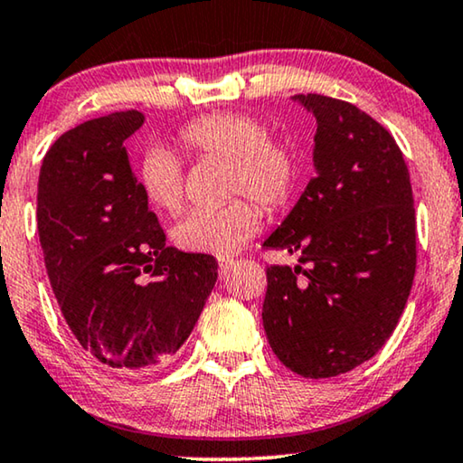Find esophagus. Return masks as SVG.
<instances>
[{"label":"esophagus","instance_id":"1","mask_svg":"<svg viewBox=\"0 0 463 463\" xmlns=\"http://www.w3.org/2000/svg\"><path fill=\"white\" fill-rule=\"evenodd\" d=\"M233 265H236V261H233V259H219V276H221V280H225L227 276H230V271H232V268Z\"/></svg>","mask_w":463,"mask_h":463}]
</instances>
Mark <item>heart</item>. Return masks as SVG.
Wrapping results in <instances>:
<instances>
[{"label": "heart", "mask_w": 463, "mask_h": 463, "mask_svg": "<svg viewBox=\"0 0 463 463\" xmlns=\"http://www.w3.org/2000/svg\"><path fill=\"white\" fill-rule=\"evenodd\" d=\"M181 141L198 156L225 160V192L249 194L265 208H278L293 194L299 176V154L287 138L268 137L261 119L250 113H208L181 130ZM138 185L151 206L176 213L185 198L181 162L162 147L145 151ZM259 208L249 198L223 206L194 208L173 227L179 249L200 255L230 257L257 232Z\"/></svg>", "instance_id": "b5f03b06"}]
</instances>
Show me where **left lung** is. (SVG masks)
<instances>
[{
	"mask_svg": "<svg viewBox=\"0 0 463 463\" xmlns=\"http://www.w3.org/2000/svg\"><path fill=\"white\" fill-rule=\"evenodd\" d=\"M293 100L316 118V176L263 242L301 263L268 268L263 328L284 366L322 379L366 363L394 333L413 287L415 208L382 124L339 99Z\"/></svg>",
	"mask_w": 463,
	"mask_h": 463,
	"instance_id": "left-lung-1",
	"label": "left lung"
}]
</instances>
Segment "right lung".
Masks as SVG:
<instances>
[{
  "label": "right lung",
  "instance_id": "1",
  "mask_svg": "<svg viewBox=\"0 0 463 463\" xmlns=\"http://www.w3.org/2000/svg\"><path fill=\"white\" fill-rule=\"evenodd\" d=\"M141 111L88 119L56 138L37 183V232L78 344L122 373L166 364L217 282L211 255L166 246L124 141Z\"/></svg>",
  "mask_w": 463,
  "mask_h": 463
}]
</instances>
